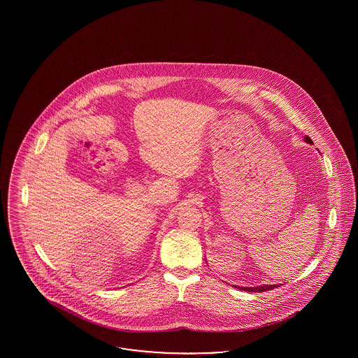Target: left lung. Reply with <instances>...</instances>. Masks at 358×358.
Here are the masks:
<instances>
[{
  "label": "left lung",
  "mask_w": 358,
  "mask_h": 358,
  "mask_svg": "<svg viewBox=\"0 0 358 358\" xmlns=\"http://www.w3.org/2000/svg\"><path fill=\"white\" fill-rule=\"evenodd\" d=\"M305 142L313 143V141L308 136H305ZM275 287H278V286H275V285H263V286H256V287H238V289L250 291V292H262V291H268V289H273Z\"/></svg>",
  "instance_id": "8db88e82"
}]
</instances>
